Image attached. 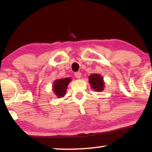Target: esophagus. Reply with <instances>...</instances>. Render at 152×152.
Listing matches in <instances>:
<instances>
[{"instance_id": "esophagus-1", "label": "esophagus", "mask_w": 152, "mask_h": 152, "mask_svg": "<svg viewBox=\"0 0 152 152\" xmlns=\"http://www.w3.org/2000/svg\"><path fill=\"white\" fill-rule=\"evenodd\" d=\"M74 75H75V77L77 78H80V77H81V73H80V72H76L74 74Z\"/></svg>"}]
</instances>
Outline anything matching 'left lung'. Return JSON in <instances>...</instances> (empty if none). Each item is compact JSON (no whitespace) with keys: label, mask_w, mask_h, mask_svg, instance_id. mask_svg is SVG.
I'll list each match as a JSON object with an SVG mask.
<instances>
[{"label":"left lung","mask_w":152,"mask_h":152,"mask_svg":"<svg viewBox=\"0 0 152 152\" xmlns=\"http://www.w3.org/2000/svg\"><path fill=\"white\" fill-rule=\"evenodd\" d=\"M89 83L91 88L97 92H102L104 88V82L101 75L93 74L89 76Z\"/></svg>","instance_id":"left-lung-1"}]
</instances>
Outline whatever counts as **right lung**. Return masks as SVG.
<instances>
[{
  "mask_svg": "<svg viewBox=\"0 0 152 152\" xmlns=\"http://www.w3.org/2000/svg\"><path fill=\"white\" fill-rule=\"evenodd\" d=\"M71 78H61V79L56 80L54 81L53 85V90L55 95L57 96V97L60 98L63 97L66 94V88L69 83L71 81Z\"/></svg>",
  "mask_w": 152,
  "mask_h": 152,
  "instance_id": "right-lung-1",
  "label": "right lung"
}]
</instances>
